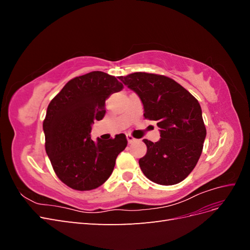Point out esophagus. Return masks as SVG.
<instances>
[{
  "label": "esophagus",
  "mask_w": 250,
  "mask_h": 250,
  "mask_svg": "<svg viewBox=\"0 0 250 250\" xmlns=\"http://www.w3.org/2000/svg\"><path fill=\"white\" fill-rule=\"evenodd\" d=\"M126 138H127V141H128V143H129V144H131L132 142L135 141V139L132 137V135H130V134H127Z\"/></svg>",
  "instance_id": "obj_1"
}]
</instances>
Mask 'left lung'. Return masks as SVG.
<instances>
[{
  "mask_svg": "<svg viewBox=\"0 0 250 250\" xmlns=\"http://www.w3.org/2000/svg\"><path fill=\"white\" fill-rule=\"evenodd\" d=\"M119 79L138 94L145 119L160 127V141L143 140L147 153L139 161L141 170L158 185L183 181L197 165L207 135L198 100L164 75L138 72Z\"/></svg>",
  "mask_w": 250,
  "mask_h": 250,
  "instance_id": "1",
  "label": "left lung"
}]
</instances>
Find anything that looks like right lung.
<instances>
[{
    "label": "right lung",
    "instance_id": "obj_1",
    "mask_svg": "<svg viewBox=\"0 0 250 250\" xmlns=\"http://www.w3.org/2000/svg\"><path fill=\"white\" fill-rule=\"evenodd\" d=\"M122 88L115 76L95 71L70 80L49 104L42 123L46 152L57 177L74 190L103 185L127 146L123 133L97 143L89 134L106 112L105 100Z\"/></svg>",
    "mask_w": 250,
    "mask_h": 250
}]
</instances>
